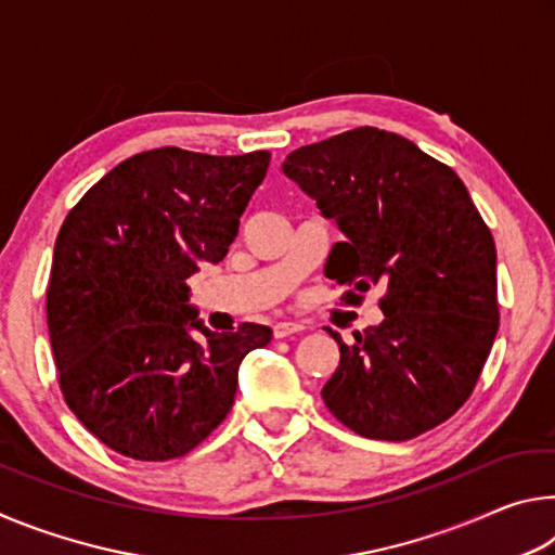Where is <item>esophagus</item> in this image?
I'll use <instances>...</instances> for the list:
<instances>
[{
  "label": "esophagus",
  "mask_w": 555,
  "mask_h": 555,
  "mask_svg": "<svg viewBox=\"0 0 555 555\" xmlns=\"http://www.w3.org/2000/svg\"><path fill=\"white\" fill-rule=\"evenodd\" d=\"M304 331V325L300 323H294V321H281L274 325V337L276 340H284V337H291Z\"/></svg>",
  "instance_id": "1"
}]
</instances>
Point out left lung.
<instances>
[{
    "label": "left lung",
    "instance_id": "8db88e82",
    "mask_svg": "<svg viewBox=\"0 0 555 555\" xmlns=\"http://www.w3.org/2000/svg\"><path fill=\"white\" fill-rule=\"evenodd\" d=\"M284 173L343 230L325 276L345 304L382 286L384 321L340 345L325 406L354 434L409 440L448 421L500 327L496 249L453 168L393 131L357 127L300 146Z\"/></svg>",
    "mask_w": 555,
    "mask_h": 555
}]
</instances>
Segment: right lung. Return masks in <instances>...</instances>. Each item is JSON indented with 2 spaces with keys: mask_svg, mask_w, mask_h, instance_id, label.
Wrapping results in <instances>:
<instances>
[{
  "mask_svg": "<svg viewBox=\"0 0 555 555\" xmlns=\"http://www.w3.org/2000/svg\"><path fill=\"white\" fill-rule=\"evenodd\" d=\"M269 162L152 149L102 176L61 224L46 288L61 393L115 453H191L230 413L244 354L271 340L257 323L205 331L185 284L228 255Z\"/></svg>",
  "mask_w": 555,
  "mask_h": 555,
  "instance_id": "1",
  "label": "right lung"
}]
</instances>
